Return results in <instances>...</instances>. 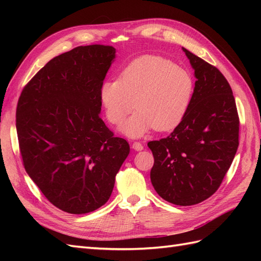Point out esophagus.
<instances>
[{"instance_id": "1", "label": "esophagus", "mask_w": 261, "mask_h": 261, "mask_svg": "<svg viewBox=\"0 0 261 261\" xmlns=\"http://www.w3.org/2000/svg\"><path fill=\"white\" fill-rule=\"evenodd\" d=\"M132 148H134L137 151H140L143 149V145L140 141H135L134 143H132Z\"/></svg>"}]
</instances>
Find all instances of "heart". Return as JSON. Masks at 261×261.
Here are the masks:
<instances>
[{
  "label": "heart",
  "instance_id": "1",
  "mask_svg": "<svg viewBox=\"0 0 261 261\" xmlns=\"http://www.w3.org/2000/svg\"><path fill=\"white\" fill-rule=\"evenodd\" d=\"M194 88L195 82L187 69L169 59L145 55L124 67L118 81L104 82L99 98L112 124L121 123L136 107L121 130L140 137L152 127L168 131L178 125L191 107Z\"/></svg>",
  "mask_w": 261,
  "mask_h": 261
}]
</instances>
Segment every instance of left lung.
I'll return each instance as SVG.
<instances>
[{"label": "left lung", "instance_id": "left-lung-1", "mask_svg": "<svg viewBox=\"0 0 261 261\" xmlns=\"http://www.w3.org/2000/svg\"><path fill=\"white\" fill-rule=\"evenodd\" d=\"M196 77L185 118L164 139L149 141L152 186L165 201L198 204L218 191L239 146V115L221 71L182 48Z\"/></svg>", "mask_w": 261, "mask_h": 261}]
</instances>
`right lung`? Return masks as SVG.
I'll return each mask as SVG.
<instances>
[{
    "label": "right lung",
    "instance_id": "1",
    "mask_svg": "<svg viewBox=\"0 0 261 261\" xmlns=\"http://www.w3.org/2000/svg\"><path fill=\"white\" fill-rule=\"evenodd\" d=\"M115 58L111 46H80L48 62L24 86L16 132L28 175L70 214L101 207L130 152L99 116V88Z\"/></svg>",
    "mask_w": 261,
    "mask_h": 261
}]
</instances>
